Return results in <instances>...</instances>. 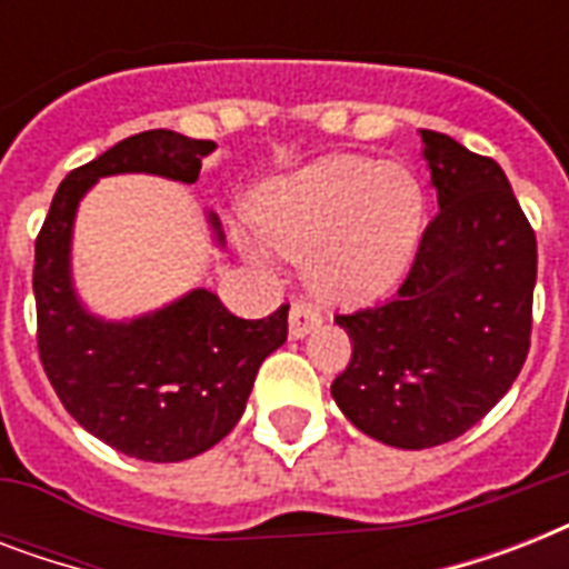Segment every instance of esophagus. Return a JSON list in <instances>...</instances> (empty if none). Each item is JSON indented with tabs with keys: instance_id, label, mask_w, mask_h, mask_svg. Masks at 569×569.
I'll return each mask as SVG.
<instances>
[{
	"instance_id": "obj_1",
	"label": "esophagus",
	"mask_w": 569,
	"mask_h": 569,
	"mask_svg": "<svg viewBox=\"0 0 569 569\" xmlns=\"http://www.w3.org/2000/svg\"><path fill=\"white\" fill-rule=\"evenodd\" d=\"M321 325V310L319 307H312L307 301H295L292 310H289V333L295 339L307 337L312 328H319Z\"/></svg>"
}]
</instances>
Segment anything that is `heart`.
<instances>
[{"instance_id":"1","label":"heart","mask_w":569,"mask_h":569,"mask_svg":"<svg viewBox=\"0 0 569 569\" xmlns=\"http://www.w3.org/2000/svg\"><path fill=\"white\" fill-rule=\"evenodd\" d=\"M253 223L271 248L307 259L321 298L369 303L398 289L413 266L425 191L401 164L330 156L259 191Z\"/></svg>"}]
</instances>
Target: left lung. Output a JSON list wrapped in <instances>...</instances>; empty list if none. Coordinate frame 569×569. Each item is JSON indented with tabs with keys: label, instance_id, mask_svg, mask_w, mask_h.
Returning <instances> with one entry per match:
<instances>
[{
	"label": "left lung",
	"instance_id": "obj_1",
	"mask_svg": "<svg viewBox=\"0 0 569 569\" xmlns=\"http://www.w3.org/2000/svg\"><path fill=\"white\" fill-rule=\"evenodd\" d=\"M440 212L392 301L337 316L351 363L339 410L396 449L469 431L511 389L531 346L538 239L490 156L422 129Z\"/></svg>",
	"mask_w": 569,
	"mask_h": 569
}]
</instances>
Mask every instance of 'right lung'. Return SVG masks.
I'll return each instance as SVG.
<instances>
[{
  "label": "right lung",
  "mask_w": 569,
  "mask_h": 569,
  "mask_svg": "<svg viewBox=\"0 0 569 569\" xmlns=\"http://www.w3.org/2000/svg\"><path fill=\"white\" fill-rule=\"evenodd\" d=\"M212 150L214 141L171 129L123 138L67 173L34 239L43 372L67 413L129 458L177 463L221 442L244 413L262 360L289 333V303L266 319H239L206 289L132 321L97 319L76 298L70 236L84 191L111 173L197 182ZM209 223L221 241L214 214Z\"/></svg>",
  "instance_id": "right-lung-1"
}]
</instances>
